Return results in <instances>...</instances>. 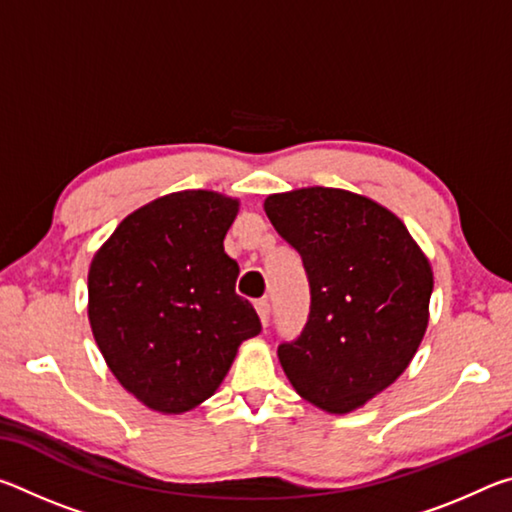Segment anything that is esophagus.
Returning <instances> with one entry per match:
<instances>
[{"label": "esophagus", "instance_id": "34e87169", "mask_svg": "<svg viewBox=\"0 0 512 512\" xmlns=\"http://www.w3.org/2000/svg\"><path fill=\"white\" fill-rule=\"evenodd\" d=\"M255 309L259 314V320H262V325H268V316H271V305H268V300H257L255 302Z\"/></svg>", "mask_w": 512, "mask_h": 512}]
</instances>
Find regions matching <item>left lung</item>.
<instances>
[{"mask_svg": "<svg viewBox=\"0 0 512 512\" xmlns=\"http://www.w3.org/2000/svg\"><path fill=\"white\" fill-rule=\"evenodd\" d=\"M266 216L298 250L311 311L277 348L284 375L318 409L345 415L409 368L429 325L433 271L406 225L372 198L334 187L271 194Z\"/></svg>", "mask_w": 512, "mask_h": 512, "instance_id": "8db88e82", "label": "left lung"}]
</instances>
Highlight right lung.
Wrapping results in <instances>:
<instances>
[{
  "label": "right lung",
  "instance_id": "obj_1",
  "mask_svg": "<svg viewBox=\"0 0 512 512\" xmlns=\"http://www.w3.org/2000/svg\"><path fill=\"white\" fill-rule=\"evenodd\" d=\"M239 198L185 189L137 207L92 257L88 318L121 386L146 409L180 415L216 393L239 345L262 332L235 293L223 248Z\"/></svg>",
  "mask_w": 512,
  "mask_h": 512
}]
</instances>
